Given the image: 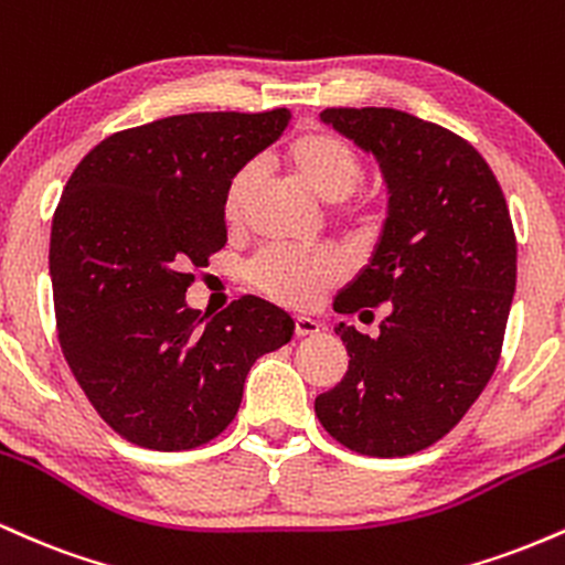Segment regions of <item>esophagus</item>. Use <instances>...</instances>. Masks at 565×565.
I'll list each match as a JSON object with an SVG mask.
<instances>
[{
  "instance_id": "obj_1",
  "label": "esophagus",
  "mask_w": 565,
  "mask_h": 565,
  "mask_svg": "<svg viewBox=\"0 0 565 565\" xmlns=\"http://www.w3.org/2000/svg\"><path fill=\"white\" fill-rule=\"evenodd\" d=\"M321 332V323L310 316H295V334L297 337H313Z\"/></svg>"
}]
</instances>
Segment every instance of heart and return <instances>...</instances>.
<instances>
[{"label": "heart", "mask_w": 565, "mask_h": 565, "mask_svg": "<svg viewBox=\"0 0 565 565\" xmlns=\"http://www.w3.org/2000/svg\"><path fill=\"white\" fill-rule=\"evenodd\" d=\"M281 161L305 191L327 204L348 201L366 174L359 148L329 129H305L295 135L281 151ZM252 199L255 172L238 170L223 193V215L231 228L244 225ZM340 276V263L327 252H295L281 246L260 252L249 265V278L257 289L295 308L313 305Z\"/></svg>", "instance_id": "b5f03b06"}]
</instances>
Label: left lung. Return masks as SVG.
I'll return each mask as SVG.
<instances>
[{"mask_svg":"<svg viewBox=\"0 0 565 565\" xmlns=\"http://www.w3.org/2000/svg\"><path fill=\"white\" fill-rule=\"evenodd\" d=\"M321 119L374 153L387 220L337 313L374 316L380 334L337 323L348 372L316 398L329 436L369 457H406L476 404L502 353L518 244L494 172L468 140L395 108H327Z\"/></svg>","mask_w":565,"mask_h":565,"instance_id":"obj_1","label":"left lung"}]
</instances>
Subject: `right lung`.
I'll use <instances>...</instances> for the list:
<instances>
[{"label":"right lung","mask_w":565,"mask_h":565,"mask_svg":"<svg viewBox=\"0 0 565 565\" xmlns=\"http://www.w3.org/2000/svg\"><path fill=\"white\" fill-rule=\"evenodd\" d=\"M289 125L265 114H180L97 142L63 188L50 236L57 340L95 412L129 444L196 449L236 417L252 364L295 321L246 295L188 308L191 265L228 242L223 193Z\"/></svg>","instance_id":"obj_1"}]
</instances>
